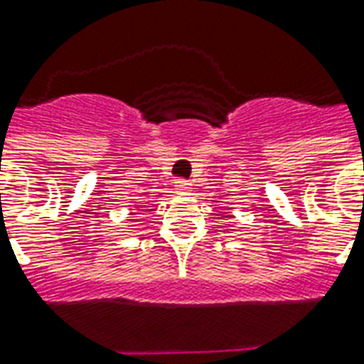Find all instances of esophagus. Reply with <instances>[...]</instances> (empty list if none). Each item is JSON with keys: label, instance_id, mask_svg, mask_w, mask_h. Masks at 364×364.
Listing matches in <instances>:
<instances>
[{"label": "esophagus", "instance_id": "obj_1", "mask_svg": "<svg viewBox=\"0 0 364 364\" xmlns=\"http://www.w3.org/2000/svg\"><path fill=\"white\" fill-rule=\"evenodd\" d=\"M175 189H177V193H189L191 183L179 179V181H175Z\"/></svg>", "mask_w": 364, "mask_h": 364}]
</instances>
